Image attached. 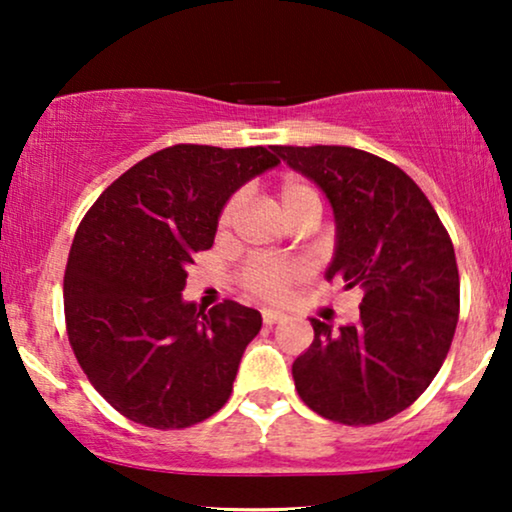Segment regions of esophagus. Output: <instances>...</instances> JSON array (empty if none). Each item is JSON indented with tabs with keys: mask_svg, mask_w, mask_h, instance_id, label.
Returning a JSON list of instances; mask_svg holds the SVG:
<instances>
[{
	"mask_svg": "<svg viewBox=\"0 0 512 512\" xmlns=\"http://www.w3.org/2000/svg\"><path fill=\"white\" fill-rule=\"evenodd\" d=\"M261 317H263L265 326H272V324H277V321H282L284 314L279 310H268V307H265V310H261Z\"/></svg>",
	"mask_w": 512,
	"mask_h": 512,
	"instance_id": "esophagus-1",
	"label": "esophagus"
}]
</instances>
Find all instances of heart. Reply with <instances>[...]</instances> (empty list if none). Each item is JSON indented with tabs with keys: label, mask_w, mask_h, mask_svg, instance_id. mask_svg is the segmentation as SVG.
<instances>
[{
	"label": "heart",
	"mask_w": 512,
	"mask_h": 512,
	"mask_svg": "<svg viewBox=\"0 0 512 512\" xmlns=\"http://www.w3.org/2000/svg\"><path fill=\"white\" fill-rule=\"evenodd\" d=\"M277 200L291 221H298L300 216L310 212H321V195L310 181L300 177H284L277 184ZM242 205V195L235 193L226 200L219 214V230L230 228L235 221L237 209ZM305 277V265L291 258H275V256H254L242 265L240 284L242 289L251 296L263 300H279L284 298L293 284H298Z\"/></svg>",
	"instance_id": "1"
}]
</instances>
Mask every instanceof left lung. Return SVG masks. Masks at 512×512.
Listing matches in <instances>:
<instances>
[{"instance_id":"1","label":"left lung","mask_w":512,"mask_h":512,"mask_svg":"<svg viewBox=\"0 0 512 512\" xmlns=\"http://www.w3.org/2000/svg\"><path fill=\"white\" fill-rule=\"evenodd\" d=\"M331 200L338 244L326 279L363 291L361 319L333 328L293 361L307 408L370 426L410 408L438 375L459 321V270L450 235L415 181L352 146H275Z\"/></svg>"}]
</instances>
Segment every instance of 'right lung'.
<instances>
[{"instance_id": "right-lung-1", "label": "right lung", "mask_w": 512, "mask_h": 512, "mask_svg": "<svg viewBox=\"0 0 512 512\" xmlns=\"http://www.w3.org/2000/svg\"><path fill=\"white\" fill-rule=\"evenodd\" d=\"M275 146L174 144L139 160L88 209L65 268L76 361L111 408L151 429H188L233 391L261 312L184 303L186 268L214 244L226 200L279 163Z\"/></svg>"}]
</instances>
